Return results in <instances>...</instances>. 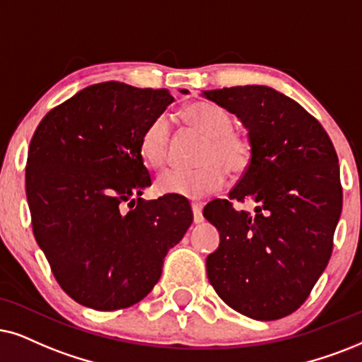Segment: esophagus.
I'll use <instances>...</instances> for the list:
<instances>
[{
	"label": "esophagus",
	"instance_id": "1",
	"mask_svg": "<svg viewBox=\"0 0 362 362\" xmlns=\"http://www.w3.org/2000/svg\"><path fill=\"white\" fill-rule=\"evenodd\" d=\"M192 212H194V222L200 223L204 221V215H202V204L194 202L192 204Z\"/></svg>",
	"mask_w": 362,
	"mask_h": 362
}]
</instances>
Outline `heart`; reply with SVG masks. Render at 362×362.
Returning a JSON list of instances; mask_svg holds the SVG:
<instances>
[{
	"label": "heart",
	"mask_w": 362,
	"mask_h": 362,
	"mask_svg": "<svg viewBox=\"0 0 362 362\" xmlns=\"http://www.w3.org/2000/svg\"><path fill=\"white\" fill-rule=\"evenodd\" d=\"M184 120L207 136L200 152L202 165L194 170L170 168L160 173L157 190L185 199H202L222 189L227 180V170L232 175H242L250 167L254 147L249 136L234 130V118L226 108L210 102H195L182 108ZM170 123L160 115L141 132L139 150L141 158L152 167H162L167 162Z\"/></svg>",
	"instance_id": "1"
}]
</instances>
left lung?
Here are the masks:
<instances>
[{
    "label": "left lung",
    "instance_id": "obj_1",
    "mask_svg": "<svg viewBox=\"0 0 362 362\" xmlns=\"http://www.w3.org/2000/svg\"><path fill=\"white\" fill-rule=\"evenodd\" d=\"M202 97L239 117L254 147L228 199L204 209L221 232L209 282L237 313L276 321L304 304L331 259L342 210L337 153L321 123L281 91L245 85ZM245 199L255 214L233 209Z\"/></svg>",
    "mask_w": 362,
    "mask_h": 362
}]
</instances>
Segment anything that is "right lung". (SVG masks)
<instances>
[{
	"label": "right lung",
	"mask_w": 362,
	"mask_h": 362,
	"mask_svg": "<svg viewBox=\"0 0 362 362\" xmlns=\"http://www.w3.org/2000/svg\"><path fill=\"white\" fill-rule=\"evenodd\" d=\"M172 102L165 88L105 81L49 110L35 130L26 162L33 234L81 305L117 310L144 299L194 221L182 197L140 199L152 185L141 132Z\"/></svg>",
	"instance_id": "right-lung-1"
}]
</instances>
